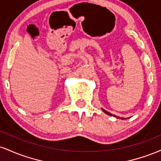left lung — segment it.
<instances>
[{
  "instance_id": "8db88e82",
  "label": "left lung",
  "mask_w": 161,
  "mask_h": 161,
  "mask_svg": "<svg viewBox=\"0 0 161 161\" xmlns=\"http://www.w3.org/2000/svg\"><path fill=\"white\" fill-rule=\"evenodd\" d=\"M102 110H103V111H104V112L105 113V114H108V115H110V116H114V117H116V118H119V116H115V115H113V114H110V113H109V112H108V111H106V110H104V109H102ZM121 119H124V118H123V117H122V118H121Z\"/></svg>"
}]
</instances>
